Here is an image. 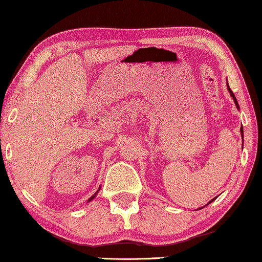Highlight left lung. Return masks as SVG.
Segmentation results:
<instances>
[{
	"label": "left lung",
	"mask_w": 262,
	"mask_h": 262,
	"mask_svg": "<svg viewBox=\"0 0 262 262\" xmlns=\"http://www.w3.org/2000/svg\"><path fill=\"white\" fill-rule=\"evenodd\" d=\"M228 90H229V93H230V95H231V97H233V99H234L235 104H236V106H237V108H238V103H237V101H236V98H235V95L233 94V91H231V90H230V88H229V85H228ZM240 130H241V136H242V139H243V128H242V127H241V129H240ZM213 200H215V198H213ZM213 200H211V201H210V202H209V203H211V202H212ZM209 203H208V204H209Z\"/></svg>",
	"instance_id": "1"
}]
</instances>
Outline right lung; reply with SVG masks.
<instances>
[{
  "label": "right lung",
  "instance_id": "right-lung-1",
  "mask_svg": "<svg viewBox=\"0 0 262 262\" xmlns=\"http://www.w3.org/2000/svg\"><path fill=\"white\" fill-rule=\"evenodd\" d=\"M97 192H98V191H97ZM97 192H96L95 194H93V196H91V197L89 198V201H88V202H90L91 200H94V198H95V196H96V194H97Z\"/></svg>",
  "mask_w": 262,
  "mask_h": 262
}]
</instances>
